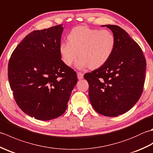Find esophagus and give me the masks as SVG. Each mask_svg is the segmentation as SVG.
<instances>
[{
    "label": "esophagus",
    "mask_w": 153,
    "mask_h": 153,
    "mask_svg": "<svg viewBox=\"0 0 153 153\" xmlns=\"http://www.w3.org/2000/svg\"><path fill=\"white\" fill-rule=\"evenodd\" d=\"M77 78L79 79H82L83 78V74L82 72H79V71H77Z\"/></svg>",
    "instance_id": "obj_1"
}]
</instances>
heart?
<instances>
[{
  "label": "heart",
  "mask_w": 153,
  "mask_h": 153,
  "mask_svg": "<svg viewBox=\"0 0 153 153\" xmlns=\"http://www.w3.org/2000/svg\"><path fill=\"white\" fill-rule=\"evenodd\" d=\"M68 41L61 42L59 52L64 64L70 66L78 56L76 66L97 69L107 62L115 48L114 35L108 30L86 26L73 28L68 35Z\"/></svg>",
  "instance_id": "1"
}]
</instances>
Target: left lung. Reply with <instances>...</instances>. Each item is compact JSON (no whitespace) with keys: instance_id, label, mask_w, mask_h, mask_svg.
Listing matches in <instances>:
<instances>
[{"instance_id":"left-lung-1","label":"left lung","mask_w":153,"mask_h":153,"mask_svg":"<svg viewBox=\"0 0 153 153\" xmlns=\"http://www.w3.org/2000/svg\"><path fill=\"white\" fill-rule=\"evenodd\" d=\"M112 31L116 45L107 62L84 75L89 83L93 108L103 116L116 117L128 112L141 96L146 60L140 47L122 28L104 25Z\"/></svg>"}]
</instances>
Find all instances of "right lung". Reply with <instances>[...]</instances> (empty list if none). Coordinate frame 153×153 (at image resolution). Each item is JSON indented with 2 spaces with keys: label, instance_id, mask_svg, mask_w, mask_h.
Segmentation results:
<instances>
[{
  "label": "right lung",
  "instance_id": "add662e5",
  "mask_svg": "<svg viewBox=\"0 0 153 153\" xmlns=\"http://www.w3.org/2000/svg\"><path fill=\"white\" fill-rule=\"evenodd\" d=\"M62 25L27 35L10 58L8 81L23 112L39 120H53L66 111L77 83L76 72L61 60Z\"/></svg>",
  "mask_w": 153,
  "mask_h": 153
}]
</instances>
